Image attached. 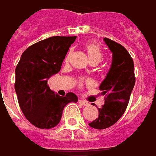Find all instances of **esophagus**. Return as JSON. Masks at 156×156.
<instances>
[{"label":"esophagus","mask_w":156,"mask_h":156,"mask_svg":"<svg viewBox=\"0 0 156 156\" xmlns=\"http://www.w3.org/2000/svg\"><path fill=\"white\" fill-rule=\"evenodd\" d=\"M79 103L80 104V105H84V106H89V105H90V104H89L88 102L85 101V100H82V99L79 100Z\"/></svg>","instance_id":"34e87169"}]
</instances>
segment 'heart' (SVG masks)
I'll use <instances>...</instances> for the list:
<instances>
[{
    "instance_id": "b5f03b06",
    "label": "heart",
    "mask_w": 156,
    "mask_h": 156,
    "mask_svg": "<svg viewBox=\"0 0 156 156\" xmlns=\"http://www.w3.org/2000/svg\"><path fill=\"white\" fill-rule=\"evenodd\" d=\"M86 50H87L88 56L90 60L96 59L100 62L102 58V52L100 51L99 48L94 43H90L86 46Z\"/></svg>"
}]
</instances>
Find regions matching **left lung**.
Masks as SVG:
<instances>
[{"label":"left lung","instance_id":"obj_1","mask_svg":"<svg viewBox=\"0 0 156 156\" xmlns=\"http://www.w3.org/2000/svg\"><path fill=\"white\" fill-rule=\"evenodd\" d=\"M112 52V64L105 80L99 85L105 94V105L99 109V117L89 123L94 129H105L116 123L127 108L135 85L134 63L129 52L121 44L104 38Z\"/></svg>","mask_w":156,"mask_h":156}]
</instances>
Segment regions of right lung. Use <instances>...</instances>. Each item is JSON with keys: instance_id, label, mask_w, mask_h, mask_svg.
Returning a JSON list of instances; mask_svg holds the SVG:
<instances>
[{"instance_id": "right-lung-1", "label": "right lung", "mask_w": 156, "mask_h": 156, "mask_svg": "<svg viewBox=\"0 0 156 156\" xmlns=\"http://www.w3.org/2000/svg\"><path fill=\"white\" fill-rule=\"evenodd\" d=\"M76 36H54L29 47L21 55L16 68L15 90L25 118L35 127L49 129L59 123L66 105L76 103L77 96L55 94L48 80L58 73L69 48Z\"/></svg>"}]
</instances>
